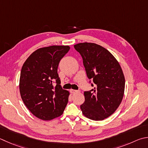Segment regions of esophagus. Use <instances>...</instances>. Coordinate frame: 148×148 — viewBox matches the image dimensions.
<instances>
[{
	"mask_svg": "<svg viewBox=\"0 0 148 148\" xmlns=\"http://www.w3.org/2000/svg\"><path fill=\"white\" fill-rule=\"evenodd\" d=\"M71 92L72 93V94H74V93H76V92H77V90H73V89H71Z\"/></svg>",
	"mask_w": 148,
	"mask_h": 148,
	"instance_id": "obj_1",
	"label": "esophagus"
}]
</instances>
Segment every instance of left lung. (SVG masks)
Wrapping results in <instances>:
<instances>
[{
	"instance_id": "left-lung-1",
	"label": "left lung",
	"mask_w": 148,
	"mask_h": 148,
	"mask_svg": "<svg viewBox=\"0 0 148 148\" xmlns=\"http://www.w3.org/2000/svg\"><path fill=\"white\" fill-rule=\"evenodd\" d=\"M74 47L82 56L88 78L95 83L93 89L84 92L85 102L80 106L82 113L90 120H103L113 114L122 101V69L112 53L100 45L81 42Z\"/></svg>"
}]
</instances>
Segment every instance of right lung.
<instances>
[{"label":"right lung","mask_w":148,"mask_h":148,"mask_svg":"<svg viewBox=\"0 0 148 148\" xmlns=\"http://www.w3.org/2000/svg\"><path fill=\"white\" fill-rule=\"evenodd\" d=\"M69 50V46L58 45L39 48L22 66L19 79L21 98L29 111L39 119L50 120L61 116L68 103L70 93L61 87L58 68Z\"/></svg>","instance_id":"1"}]
</instances>
